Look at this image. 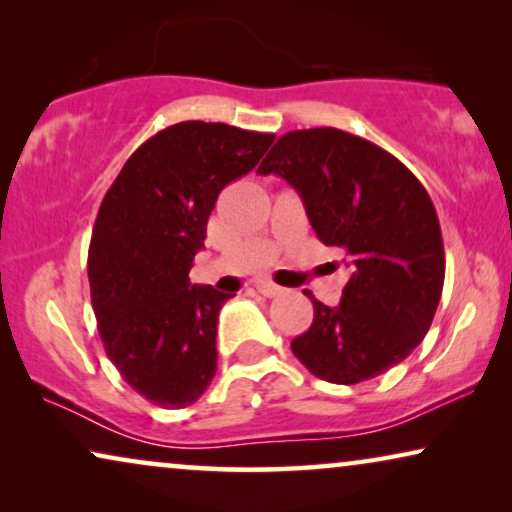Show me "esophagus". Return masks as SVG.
<instances>
[{
  "mask_svg": "<svg viewBox=\"0 0 512 512\" xmlns=\"http://www.w3.org/2000/svg\"><path fill=\"white\" fill-rule=\"evenodd\" d=\"M256 289H258V293H263L265 298H275V296H279V293H282V286H277L272 282H258Z\"/></svg>",
  "mask_w": 512,
  "mask_h": 512,
  "instance_id": "esophagus-1",
  "label": "esophagus"
}]
</instances>
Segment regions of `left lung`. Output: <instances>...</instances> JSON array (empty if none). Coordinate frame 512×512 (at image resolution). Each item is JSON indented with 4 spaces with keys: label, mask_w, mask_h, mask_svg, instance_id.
<instances>
[{
    "label": "left lung",
    "mask_w": 512,
    "mask_h": 512,
    "mask_svg": "<svg viewBox=\"0 0 512 512\" xmlns=\"http://www.w3.org/2000/svg\"><path fill=\"white\" fill-rule=\"evenodd\" d=\"M258 174L289 181L319 240L345 251L352 268L335 307L305 291L314 319L291 342L298 361L333 384L373 380L401 363L424 340L443 293V235L426 188L391 153L338 128L286 132Z\"/></svg>",
    "instance_id": "8db88e82"
}]
</instances>
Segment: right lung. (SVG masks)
I'll return each mask as SVG.
<instances>
[{
  "label": "right lung",
  "mask_w": 512,
  "mask_h": 512,
  "mask_svg": "<svg viewBox=\"0 0 512 512\" xmlns=\"http://www.w3.org/2000/svg\"><path fill=\"white\" fill-rule=\"evenodd\" d=\"M275 135L184 121L128 158L97 212L90 298L104 352L137 394L186 408L216 373V321L235 293L191 284L207 221L230 181L258 165Z\"/></svg>",
  "instance_id": "obj_1"
}]
</instances>
